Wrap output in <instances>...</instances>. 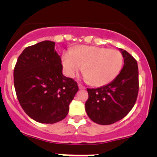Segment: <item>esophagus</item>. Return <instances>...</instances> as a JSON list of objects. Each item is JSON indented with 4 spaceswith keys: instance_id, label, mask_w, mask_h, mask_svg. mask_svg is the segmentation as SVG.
<instances>
[{
    "instance_id": "34e87169",
    "label": "esophagus",
    "mask_w": 157,
    "mask_h": 157,
    "mask_svg": "<svg viewBox=\"0 0 157 157\" xmlns=\"http://www.w3.org/2000/svg\"><path fill=\"white\" fill-rule=\"evenodd\" d=\"M78 86L79 89H80V90H85V89H86V87H85L84 86H83L81 83H78Z\"/></svg>"
}]
</instances>
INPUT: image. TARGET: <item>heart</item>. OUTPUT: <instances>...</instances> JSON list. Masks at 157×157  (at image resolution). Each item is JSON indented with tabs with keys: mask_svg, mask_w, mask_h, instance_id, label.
Here are the masks:
<instances>
[{
	"mask_svg": "<svg viewBox=\"0 0 157 157\" xmlns=\"http://www.w3.org/2000/svg\"><path fill=\"white\" fill-rule=\"evenodd\" d=\"M62 62L68 77L75 76L83 67L90 84L103 86L116 78L123 66L120 52L106 48L81 45L63 55Z\"/></svg>",
	"mask_w": 157,
	"mask_h": 157,
	"instance_id": "1",
	"label": "heart"
}]
</instances>
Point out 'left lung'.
I'll return each instance as SVG.
<instances>
[{
    "label": "left lung",
    "instance_id": "8db88e82",
    "mask_svg": "<svg viewBox=\"0 0 157 157\" xmlns=\"http://www.w3.org/2000/svg\"><path fill=\"white\" fill-rule=\"evenodd\" d=\"M120 50L124 58V67L116 78L102 87L87 89L86 113L92 121L102 125L124 118L134 107L138 95L137 61L128 52Z\"/></svg>",
    "mask_w": 157,
    "mask_h": 157
}]
</instances>
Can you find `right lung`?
I'll return each instance as SVG.
<instances>
[{
	"label": "right lung",
	"instance_id": "right-lung-1",
	"mask_svg": "<svg viewBox=\"0 0 157 157\" xmlns=\"http://www.w3.org/2000/svg\"><path fill=\"white\" fill-rule=\"evenodd\" d=\"M55 42L43 41L26 47L14 67L16 94L24 112L35 121L53 124L64 119L78 91L74 79L62 74Z\"/></svg>",
	"mask_w": 157,
	"mask_h": 157
}]
</instances>
